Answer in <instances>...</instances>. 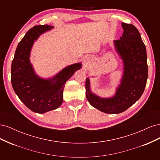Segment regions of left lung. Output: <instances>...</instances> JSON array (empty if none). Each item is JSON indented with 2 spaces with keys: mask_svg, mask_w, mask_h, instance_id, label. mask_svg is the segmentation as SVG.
<instances>
[{
  "mask_svg": "<svg viewBox=\"0 0 160 160\" xmlns=\"http://www.w3.org/2000/svg\"><path fill=\"white\" fill-rule=\"evenodd\" d=\"M123 34L113 41L115 51L122 61L123 74L115 92L110 98H101L91 89L86 79V98L93 108L105 113L118 114L133 105L143 94L148 75L146 48L137 28L122 22Z\"/></svg>",
  "mask_w": 160,
  "mask_h": 160,
  "instance_id": "obj_1",
  "label": "left lung"
}]
</instances>
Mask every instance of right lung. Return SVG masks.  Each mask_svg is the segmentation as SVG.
I'll list each match as a JSON object with an SVG mask.
<instances>
[{
	"instance_id": "add662e5",
	"label": "right lung",
	"mask_w": 160,
	"mask_h": 160,
	"mask_svg": "<svg viewBox=\"0 0 160 160\" xmlns=\"http://www.w3.org/2000/svg\"><path fill=\"white\" fill-rule=\"evenodd\" d=\"M52 28L53 27L45 25L28 30L18 43L11 65L14 92L28 109L37 113H45L60 107L65 83L82 67L81 62H77L49 78H42L36 73L30 60L32 46L41 35Z\"/></svg>"
}]
</instances>
